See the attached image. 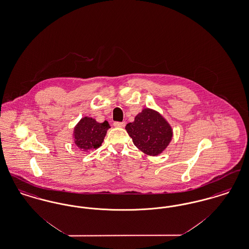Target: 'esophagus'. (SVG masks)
I'll return each instance as SVG.
<instances>
[{
	"label": "esophagus",
	"instance_id": "34e87169",
	"mask_svg": "<svg viewBox=\"0 0 249 249\" xmlns=\"http://www.w3.org/2000/svg\"><path fill=\"white\" fill-rule=\"evenodd\" d=\"M113 125L115 126V127H117V128H124L125 127V125H126V123L123 121V122H119V121H116V122H114L113 123Z\"/></svg>",
	"mask_w": 249,
	"mask_h": 249
}]
</instances>
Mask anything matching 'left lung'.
Here are the masks:
<instances>
[{"instance_id":"obj_1","label":"left lung","mask_w":249,"mask_h":249,"mask_svg":"<svg viewBox=\"0 0 249 249\" xmlns=\"http://www.w3.org/2000/svg\"><path fill=\"white\" fill-rule=\"evenodd\" d=\"M125 129L134 145L149 156L162 153L173 137V129L168 121L150 108H143Z\"/></svg>"}]
</instances>
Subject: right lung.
Returning a JSON list of instances; mask_svg holds the SVG:
<instances>
[{"instance_id":"obj_1","label":"right lung","mask_w":249,"mask_h":249,"mask_svg":"<svg viewBox=\"0 0 249 249\" xmlns=\"http://www.w3.org/2000/svg\"><path fill=\"white\" fill-rule=\"evenodd\" d=\"M109 128L107 120L99 123L92 118L84 117L73 129L72 141L81 151L89 152L102 145Z\"/></svg>"}]
</instances>
